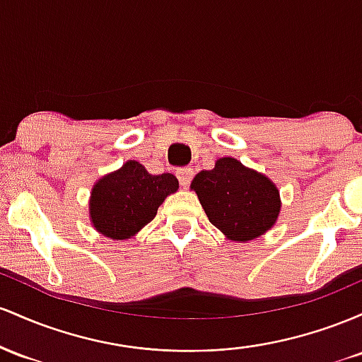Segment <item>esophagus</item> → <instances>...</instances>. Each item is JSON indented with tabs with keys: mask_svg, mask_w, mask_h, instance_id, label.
<instances>
[{
	"mask_svg": "<svg viewBox=\"0 0 362 362\" xmlns=\"http://www.w3.org/2000/svg\"><path fill=\"white\" fill-rule=\"evenodd\" d=\"M177 180H180V182H181V186H188L189 185V181H192V177H193V169L192 168H182V169H180L177 170Z\"/></svg>",
	"mask_w": 362,
	"mask_h": 362,
	"instance_id": "1",
	"label": "esophagus"
}]
</instances>
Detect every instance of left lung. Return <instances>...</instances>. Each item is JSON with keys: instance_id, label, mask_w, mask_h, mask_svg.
Returning a JSON list of instances; mask_svg holds the SVG:
<instances>
[{"instance_id": "8db88e82", "label": "left lung", "mask_w": 362, "mask_h": 362, "mask_svg": "<svg viewBox=\"0 0 362 362\" xmlns=\"http://www.w3.org/2000/svg\"><path fill=\"white\" fill-rule=\"evenodd\" d=\"M189 188L209 221L235 243L253 241L270 230L282 206L277 185L234 157H222L214 169L200 170Z\"/></svg>"}]
</instances>
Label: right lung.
I'll return each instance as SVG.
<instances>
[{
  "mask_svg": "<svg viewBox=\"0 0 362 362\" xmlns=\"http://www.w3.org/2000/svg\"><path fill=\"white\" fill-rule=\"evenodd\" d=\"M180 188L170 173L153 176L136 160L124 162L93 185L88 200L90 224L99 234L124 241L153 221L157 209Z\"/></svg>",
  "mask_w": 362,
  "mask_h": 362,
  "instance_id": "1",
  "label": "right lung"
}]
</instances>
